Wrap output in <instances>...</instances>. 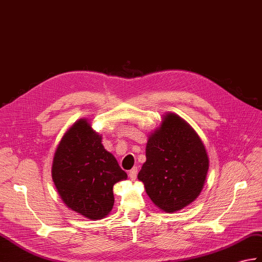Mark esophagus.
<instances>
[{"instance_id":"esophagus-1","label":"esophagus","mask_w":262,"mask_h":262,"mask_svg":"<svg viewBox=\"0 0 262 262\" xmlns=\"http://www.w3.org/2000/svg\"><path fill=\"white\" fill-rule=\"evenodd\" d=\"M137 172H138L137 167H133V168L130 169V171H129V173H128V176H129V179H130L132 181L136 180V178H137Z\"/></svg>"}]
</instances>
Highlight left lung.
I'll list each match as a JSON object with an SVG mask.
<instances>
[{"label":"left lung","mask_w":262,"mask_h":262,"mask_svg":"<svg viewBox=\"0 0 262 262\" xmlns=\"http://www.w3.org/2000/svg\"><path fill=\"white\" fill-rule=\"evenodd\" d=\"M208 169L209 157L198 134L178 115L168 113L148 137L146 162L137 178L155 205L171 213L200 195Z\"/></svg>","instance_id":"8db88e82"}]
</instances>
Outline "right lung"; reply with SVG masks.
<instances>
[{"mask_svg": "<svg viewBox=\"0 0 262 262\" xmlns=\"http://www.w3.org/2000/svg\"><path fill=\"white\" fill-rule=\"evenodd\" d=\"M51 172L66 205L91 220L105 217L112 211L113 186L127 179L86 119H79L63 135Z\"/></svg>", "mask_w": 262, "mask_h": 262, "instance_id": "add662e5", "label": "right lung"}]
</instances>
